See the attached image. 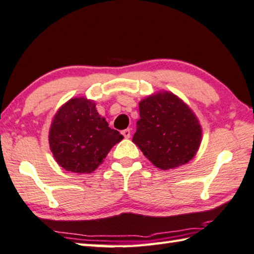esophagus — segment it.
<instances>
[{"instance_id":"obj_1","label":"esophagus","mask_w":254,"mask_h":254,"mask_svg":"<svg viewBox=\"0 0 254 254\" xmlns=\"http://www.w3.org/2000/svg\"><path fill=\"white\" fill-rule=\"evenodd\" d=\"M121 134L124 135L125 138H129L130 135H131V130L129 129V128H127V129H125V130L121 131Z\"/></svg>"}]
</instances>
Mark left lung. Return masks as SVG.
<instances>
[{
    "instance_id": "left-lung-1",
    "label": "left lung",
    "mask_w": 254,
    "mask_h": 254,
    "mask_svg": "<svg viewBox=\"0 0 254 254\" xmlns=\"http://www.w3.org/2000/svg\"><path fill=\"white\" fill-rule=\"evenodd\" d=\"M133 142L160 170H171L192 159L201 142V127L188 105L170 91H160L138 104Z\"/></svg>"
}]
</instances>
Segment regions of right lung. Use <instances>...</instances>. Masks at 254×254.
<instances>
[{
  "instance_id": "add662e5",
  "label": "right lung",
  "mask_w": 254,
  "mask_h": 254,
  "mask_svg": "<svg viewBox=\"0 0 254 254\" xmlns=\"http://www.w3.org/2000/svg\"><path fill=\"white\" fill-rule=\"evenodd\" d=\"M123 138L98 115L95 102L84 97L62 105L49 130L50 150L58 165L79 174L93 173Z\"/></svg>"
}]
</instances>
